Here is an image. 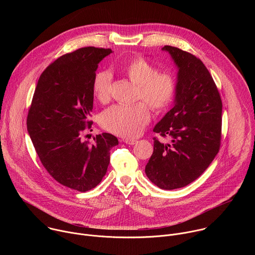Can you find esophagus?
Instances as JSON below:
<instances>
[{
    "label": "esophagus",
    "instance_id": "34e87169",
    "mask_svg": "<svg viewBox=\"0 0 255 255\" xmlns=\"http://www.w3.org/2000/svg\"><path fill=\"white\" fill-rule=\"evenodd\" d=\"M126 144H129V145H134V144H136L138 141L137 140H131V139H125V140H123Z\"/></svg>",
    "mask_w": 255,
    "mask_h": 255
}]
</instances>
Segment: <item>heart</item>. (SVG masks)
Masks as SVG:
<instances>
[{
    "label": "heart",
    "instance_id": "1",
    "mask_svg": "<svg viewBox=\"0 0 255 255\" xmlns=\"http://www.w3.org/2000/svg\"><path fill=\"white\" fill-rule=\"evenodd\" d=\"M125 75L138 86L137 99L143 100L156 112H160L172 103L176 93V82L172 75L157 71L144 58H135L124 67ZM112 75L100 70L93 80V93L98 101L106 103L111 98ZM150 121L149 107L144 102L135 105H115L101 115L102 127L124 138L137 137Z\"/></svg>",
    "mask_w": 255,
    "mask_h": 255
}]
</instances>
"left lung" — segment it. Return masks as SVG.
I'll return each instance as SVG.
<instances>
[{
	"label": "left lung",
	"mask_w": 255,
	"mask_h": 255,
	"mask_svg": "<svg viewBox=\"0 0 255 255\" xmlns=\"http://www.w3.org/2000/svg\"><path fill=\"white\" fill-rule=\"evenodd\" d=\"M178 67L174 106L153 131V153L145 173L163 190L188 186L211 164L221 146L222 100L209 70L194 54L165 45Z\"/></svg>",
	"instance_id": "obj_1"
}]
</instances>
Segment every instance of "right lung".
<instances>
[{"mask_svg":"<svg viewBox=\"0 0 255 255\" xmlns=\"http://www.w3.org/2000/svg\"><path fill=\"white\" fill-rule=\"evenodd\" d=\"M110 48L88 46L61 55L41 74L27 116V130L42 165L60 185L79 192L97 187L110 163L118 139L97 135L83 141L92 127L93 80Z\"/></svg>","mask_w":255,"mask_h":255,"instance_id":"add662e5","label":"right lung"}]
</instances>
